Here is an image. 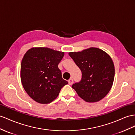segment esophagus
<instances>
[{
  "mask_svg": "<svg viewBox=\"0 0 135 135\" xmlns=\"http://www.w3.org/2000/svg\"><path fill=\"white\" fill-rule=\"evenodd\" d=\"M68 81V84L70 85H72L74 83V80H73V79H70Z\"/></svg>",
  "mask_w": 135,
  "mask_h": 135,
  "instance_id": "1",
  "label": "esophagus"
}]
</instances>
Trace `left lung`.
I'll list each match as a JSON object with an SVG mask.
<instances>
[{"label": "left lung", "instance_id": "8db88e82", "mask_svg": "<svg viewBox=\"0 0 135 135\" xmlns=\"http://www.w3.org/2000/svg\"><path fill=\"white\" fill-rule=\"evenodd\" d=\"M68 54L82 72L81 81L72 86L79 97L88 103L97 102L104 98L111 89L115 77L111 57L96 47Z\"/></svg>", "mask_w": 135, "mask_h": 135}]
</instances>
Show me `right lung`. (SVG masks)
I'll return each instance as SVG.
<instances>
[{
    "label": "right lung",
    "instance_id": "right-lung-1",
    "mask_svg": "<svg viewBox=\"0 0 135 135\" xmlns=\"http://www.w3.org/2000/svg\"><path fill=\"white\" fill-rule=\"evenodd\" d=\"M64 55V52L47 47H32L24 55L20 80L27 94L33 100L45 104L50 103L68 84L58 68Z\"/></svg>",
    "mask_w": 135,
    "mask_h": 135
}]
</instances>
